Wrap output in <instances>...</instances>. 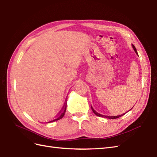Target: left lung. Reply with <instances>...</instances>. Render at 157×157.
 <instances>
[{
    "instance_id": "obj_1",
    "label": "left lung",
    "mask_w": 157,
    "mask_h": 157,
    "mask_svg": "<svg viewBox=\"0 0 157 157\" xmlns=\"http://www.w3.org/2000/svg\"><path fill=\"white\" fill-rule=\"evenodd\" d=\"M132 47H133V49H134V51H135V52H136V54L138 55V54H137V51H136V48L135 46L133 45V44H132ZM91 109H92V110H93V113L95 114L97 116H99V117H103V118H109V119H116V118H118L121 117V116H122L123 115H124L126 113H124V114H122L119 115V116H105V115H102V114H98V113H97V112H96L95 110H94V109H93L92 106H91Z\"/></svg>"
}]
</instances>
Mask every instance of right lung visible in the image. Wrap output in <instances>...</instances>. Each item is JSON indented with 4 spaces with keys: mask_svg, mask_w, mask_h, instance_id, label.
Masks as SVG:
<instances>
[{
    "mask_svg": "<svg viewBox=\"0 0 157 157\" xmlns=\"http://www.w3.org/2000/svg\"><path fill=\"white\" fill-rule=\"evenodd\" d=\"M66 102L67 101L65 102V103L63 106V107H62V109H61V110L59 112V113H58L56 116L54 118H52V120H51L50 121H48V122H55V121H56V120H59L61 118H62L64 117V116L65 114V113H66Z\"/></svg>",
    "mask_w": 157,
    "mask_h": 157,
    "instance_id": "1",
    "label": "right lung"
}]
</instances>
